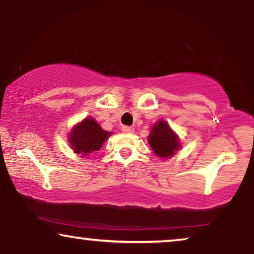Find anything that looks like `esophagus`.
<instances>
[{
    "label": "esophagus",
    "mask_w": 254,
    "mask_h": 254,
    "mask_svg": "<svg viewBox=\"0 0 254 254\" xmlns=\"http://www.w3.org/2000/svg\"><path fill=\"white\" fill-rule=\"evenodd\" d=\"M121 130H123L124 133H128V134L134 133V128L129 127V126H124L123 128H121Z\"/></svg>",
    "instance_id": "esophagus-1"
}]
</instances>
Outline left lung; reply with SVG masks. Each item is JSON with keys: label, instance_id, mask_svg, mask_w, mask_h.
Returning a JSON list of instances; mask_svg holds the SVG:
<instances>
[{"label": "left lung", "instance_id": "left-lung-1", "mask_svg": "<svg viewBox=\"0 0 254 254\" xmlns=\"http://www.w3.org/2000/svg\"><path fill=\"white\" fill-rule=\"evenodd\" d=\"M149 144L152 151L159 157H171L176 154V151L180 148V143L177 135L173 133L171 128L165 121H158L152 127L148 138Z\"/></svg>", "mask_w": 254, "mask_h": 254}]
</instances>
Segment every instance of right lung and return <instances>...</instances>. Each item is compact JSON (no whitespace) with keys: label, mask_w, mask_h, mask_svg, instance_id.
I'll list each match as a JSON object with an SVG mask.
<instances>
[{"label":"right lung","mask_w":254,"mask_h":254,"mask_svg":"<svg viewBox=\"0 0 254 254\" xmlns=\"http://www.w3.org/2000/svg\"><path fill=\"white\" fill-rule=\"evenodd\" d=\"M110 134L109 131L103 130L92 118H86L72 128L69 135V142L76 154L88 156L99 150Z\"/></svg>","instance_id":"obj_1"}]
</instances>
